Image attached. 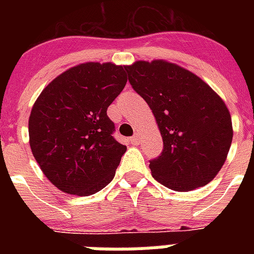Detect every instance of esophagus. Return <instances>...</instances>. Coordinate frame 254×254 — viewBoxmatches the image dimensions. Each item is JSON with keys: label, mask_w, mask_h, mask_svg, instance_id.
Returning a JSON list of instances; mask_svg holds the SVG:
<instances>
[{"label": "esophagus", "mask_w": 254, "mask_h": 254, "mask_svg": "<svg viewBox=\"0 0 254 254\" xmlns=\"http://www.w3.org/2000/svg\"><path fill=\"white\" fill-rule=\"evenodd\" d=\"M130 141H131V143H134V145L139 143V134H137V133H135V134L130 138Z\"/></svg>", "instance_id": "obj_1"}]
</instances>
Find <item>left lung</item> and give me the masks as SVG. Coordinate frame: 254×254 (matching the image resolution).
Returning <instances> with one entry per match:
<instances>
[{
  "label": "left lung",
  "instance_id": "left-lung-1",
  "mask_svg": "<svg viewBox=\"0 0 254 254\" xmlns=\"http://www.w3.org/2000/svg\"><path fill=\"white\" fill-rule=\"evenodd\" d=\"M125 69L162 135V153L149 165L153 178L179 192L209 183L224 165L233 137L220 96L195 73L166 61H138Z\"/></svg>",
  "mask_w": 254,
  "mask_h": 254
}]
</instances>
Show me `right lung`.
<instances>
[{
    "label": "right lung",
    "mask_w": 254,
    "mask_h": 254,
    "mask_svg": "<svg viewBox=\"0 0 254 254\" xmlns=\"http://www.w3.org/2000/svg\"><path fill=\"white\" fill-rule=\"evenodd\" d=\"M124 65L88 62L42 91L29 119L30 147L47 179L87 196L111 183L127 146L113 138L108 107L127 84Z\"/></svg>",
    "instance_id": "right-lung-1"
}]
</instances>
